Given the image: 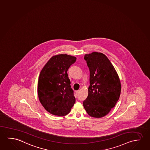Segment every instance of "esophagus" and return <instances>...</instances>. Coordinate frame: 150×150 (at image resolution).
Listing matches in <instances>:
<instances>
[{"label":"esophagus","mask_w":150,"mask_h":150,"mask_svg":"<svg viewBox=\"0 0 150 150\" xmlns=\"http://www.w3.org/2000/svg\"><path fill=\"white\" fill-rule=\"evenodd\" d=\"M79 92H80V90H77V91H76V96H78V94H79Z\"/></svg>","instance_id":"obj_1"}]
</instances>
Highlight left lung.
I'll list each match as a JSON object with an SVG mask.
<instances>
[{
  "label": "left lung",
  "mask_w": 150,
  "mask_h": 150,
  "mask_svg": "<svg viewBox=\"0 0 150 150\" xmlns=\"http://www.w3.org/2000/svg\"><path fill=\"white\" fill-rule=\"evenodd\" d=\"M90 71L88 96L83 102L90 116L100 118L115 106L121 94V86L115 67L101 52H93L84 57Z\"/></svg>",
  "instance_id": "8db88e82"
}]
</instances>
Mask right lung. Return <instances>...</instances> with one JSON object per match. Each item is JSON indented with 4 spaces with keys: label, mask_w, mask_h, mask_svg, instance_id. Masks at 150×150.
I'll use <instances>...</instances> for the list:
<instances>
[{
    "label": "right lung",
    "mask_w": 150,
    "mask_h": 150,
    "mask_svg": "<svg viewBox=\"0 0 150 150\" xmlns=\"http://www.w3.org/2000/svg\"><path fill=\"white\" fill-rule=\"evenodd\" d=\"M76 60L75 57L67 54L56 55L40 72L38 86L40 102L53 115H67L75 103L67 72Z\"/></svg>",
    "instance_id": "right-lung-1"
}]
</instances>
